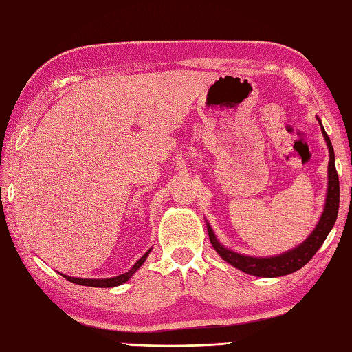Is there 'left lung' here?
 Returning <instances> with one entry per match:
<instances>
[{"label":"left lung","mask_w":352,"mask_h":352,"mask_svg":"<svg viewBox=\"0 0 352 352\" xmlns=\"http://www.w3.org/2000/svg\"><path fill=\"white\" fill-rule=\"evenodd\" d=\"M319 124L322 127V133L327 145L329 148V165H328V195H327V204H324L323 214L320 217L319 223H317L316 230L311 233V236L305 241L299 247L294 250L283 253L280 256L274 257H250L233 253V251L227 250L217 242V239L213 233V230L208 225V236L211 245L219 253L223 261L233 265V267L239 268L243 273L258 277H279L294 273V271L300 270L305 267L313 256L317 253V250L322 247L324 239L329 234L331 228L334 227L337 213H339V199H340V185H339V176H337L336 170V159H334V150L331 145L329 138L324 131L323 125L319 119Z\"/></svg>","instance_id":"left-lung-1"}]
</instances>
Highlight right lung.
Returning a JSON list of instances; mask_svg holds the SVG:
<instances>
[{
    "label": "right lung",
    "instance_id": "right-lung-1",
    "mask_svg": "<svg viewBox=\"0 0 352 352\" xmlns=\"http://www.w3.org/2000/svg\"><path fill=\"white\" fill-rule=\"evenodd\" d=\"M151 250H148L147 253H145L139 261L131 267L130 271L127 273H124L121 276H116V277H111V279H78V277H69V276H64L65 279L70 280L72 283H78V285H84V287H96V288H111V287H118V285H122L124 282H127L131 276H133L138 268L141 267V265L145 262V258H147L148 253Z\"/></svg>",
    "mask_w": 352,
    "mask_h": 352
}]
</instances>
